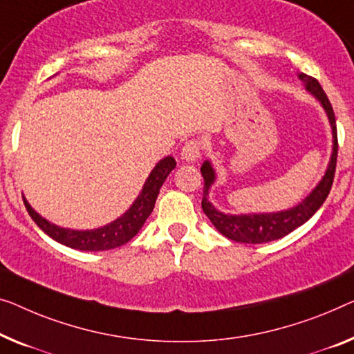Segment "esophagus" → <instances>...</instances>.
<instances>
[{
	"mask_svg": "<svg viewBox=\"0 0 354 354\" xmlns=\"http://www.w3.org/2000/svg\"><path fill=\"white\" fill-rule=\"evenodd\" d=\"M202 149L203 146L200 143L198 140H189L186 145L183 146L181 149V157L184 160L187 162H192V160H197L200 156H202Z\"/></svg>",
	"mask_w": 354,
	"mask_h": 354,
	"instance_id": "34e87169",
	"label": "esophagus"
}]
</instances>
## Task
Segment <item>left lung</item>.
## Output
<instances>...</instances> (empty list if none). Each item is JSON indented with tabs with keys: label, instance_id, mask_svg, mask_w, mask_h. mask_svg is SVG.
<instances>
[{
	"label": "left lung",
	"instance_id": "8db88e82",
	"mask_svg": "<svg viewBox=\"0 0 354 354\" xmlns=\"http://www.w3.org/2000/svg\"><path fill=\"white\" fill-rule=\"evenodd\" d=\"M299 77L305 82L308 92H312L316 98L319 100L323 108L328 113V118L332 125V135H334V151H332V157L329 162L328 170H326L324 178L321 183L313 189V192L299 203L297 207L286 211H279V213H270V214H251V216H232L219 213L213 205L208 202V189L211 184L214 183V171L211 168L209 162H205L200 171L203 176V198H202V208L203 213L208 216L211 223L221 234L234 241H240V243H251L259 245L267 243V241H273L278 239H283L284 235L291 234L292 230L300 227L304 223L312 218V216L319 209L324 200L328 198L330 192L332 183H334L335 167H337V154H339V141H337V124H335V114L332 109V104L329 102L328 95L324 93L323 87L318 82V79L307 75H299Z\"/></svg>",
	"mask_w": 354,
	"mask_h": 354
}]
</instances>
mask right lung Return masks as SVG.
<instances>
[{"label":"right lung","mask_w":354,"mask_h":354,"mask_svg":"<svg viewBox=\"0 0 354 354\" xmlns=\"http://www.w3.org/2000/svg\"><path fill=\"white\" fill-rule=\"evenodd\" d=\"M176 167V162L173 157H165L159 163H157L154 170L151 171L149 178L146 179L143 191H141L140 197L135 200V203L131 205L130 209L127 211L124 216H120L119 219H115L114 223L104 225L102 229L95 230H68L60 229L57 225L50 224L49 221L36 213V211L26 203L24 200L25 208L31 216V219L35 221L36 225L59 243L75 248V250L81 251H106L119 248L133 239L138 234L140 229L143 227L146 219L149 218V214L154 209L157 195L162 187L163 181L167 176L170 175L173 168Z\"/></svg>","instance_id":"right-lung-1"}]
</instances>
